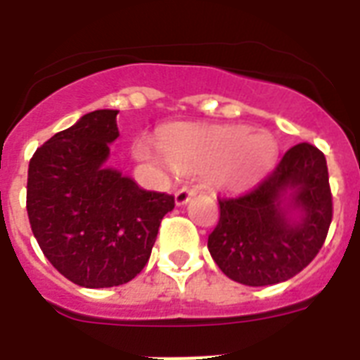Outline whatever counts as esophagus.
<instances>
[{
  "mask_svg": "<svg viewBox=\"0 0 360 360\" xmlns=\"http://www.w3.org/2000/svg\"><path fill=\"white\" fill-rule=\"evenodd\" d=\"M194 194H196V188H194V186H181V188L175 191V203H177V205H185Z\"/></svg>",
  "mask_w": 360,
  "mask_h": 360,
  "instance_id": "obj_1",
  "label": "esophagus"
}]
</instances>
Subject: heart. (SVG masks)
I'll list each match as a JSON object with an SVG mask.
<instances>
[{
    "mask_svg": "<svg viewBox=\"0 0 360 360\" xmlns=\"http://www.w3.org/2000/svg\"><path fill=\"white\" fill-rule=\"evenodd\" d=\"M164 158L183 174L214 172L220 185L243 188L262 179L278 157V143L267 130L248 127H194L177 124L158 136ZM134 157L157 160L147 141L134 146Z\"/></svg>",
    "mask_w": 360,
    "mask_h": 360,
    "instance_id": "obj_1",
    "label": "heart"
}]
</instances>
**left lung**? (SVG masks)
<instances>
[{"label": "left lung", "instance_id": "8db88e82", "mask_svg": "<svg viewBox=\"0 0 360 360\" xmlns=\"http://www.w3.org/2000/svg\"><path fill=\"white\" fill-rule=\"evenodd\" d=\"M219 205L207 248L228 278L245 285L293 278L318 256L333 220L325 155L297 143L259 185Z\"/></svg>", "mask_w": 360, "mask_h": 360}]
</instances>
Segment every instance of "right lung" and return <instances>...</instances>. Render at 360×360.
<instances>
[{"instance_id":"add662e5","label":"right lung","mask_w":360,"mask_h":360,"mask_svg":"<svg viewBox=\"0 0 360 360\" xmlns=\"http://www.w3.org/2000/svg\"><path fill=\"white\" fill-rule=\"evenodd\" d=\"M117 110H95L53 134L30 160L27 217L48 262L84 288L127 284L146 267L166 192L143 191L106 166Z\"/></svg>"}]
</instances>
